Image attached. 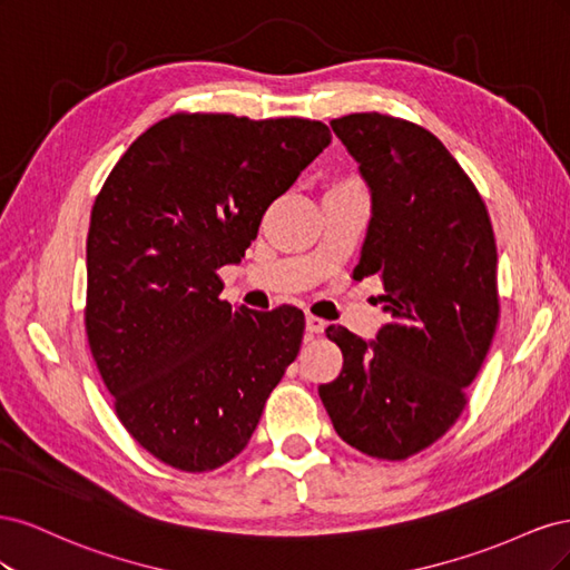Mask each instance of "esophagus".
I'll use <instances>...</instances> for the list:
<instances>
[{
  "instance_id": "34e87169",
  "label": "esophagus",
  "mask_w": 570,
  "mask_h": 570,
  "mask_svg": "<svg viewBox=\"0 0 570 570\" xmlns=\"http://www.w3.org/2000/svg\"><path fill=\"white\" fill-rule=\"evenodd\" d=\"M325 327H327V323L323 321V318H318V316H306V331L308 333H323L325 331Z\"/></svg>"
}]
</instances>
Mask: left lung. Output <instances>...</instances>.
Instances as JSON below:
<instances>
[{
    "label": "left lung",
    "instance_id": "left-lung-1",
    "mask_svg": "<svg viewBox=\"0 0 570 570\" xmlns=\"http://www.w3.org/2000/svg\"><path fill=\"white\" fill-rule=\"evenodd\" d=\"M331 128L371 195L354 275H381L390 321L375 340L327 327L344 364L318 394L344 442L396 461L450 430L488 356L499 318L494 233L478 189L433 132L375 111Z\"/></svg>",
    "mask_w": 570,
    "mask_h": 570
}]
</instances>
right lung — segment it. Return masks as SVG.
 <instances>
[{"mask_svg": "<svg viewBox=\"0 0 570 570\" xmlns=\"http://www.w3.org/2000/svg\"><path fill=\"white\" fill-rule=\"evenodd\" d=\"M331 145L318 120L176 114L128 147L95 199L85 331L128 433L187 473L245 450L297 358L304 314L218 299L273 199Z\"/></svg>", "mask_w": 570, "mask_h": 570, "instance_id": "add662e5", "label": "right lung"}]
</instances>
